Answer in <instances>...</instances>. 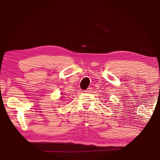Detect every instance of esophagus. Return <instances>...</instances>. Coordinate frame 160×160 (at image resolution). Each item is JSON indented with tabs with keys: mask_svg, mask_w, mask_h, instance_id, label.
Masks as SVG:
<instances>
[{
	"mask_svg": "<svg viewBox=\"0 0 160 160\" xmlns=\"http://www.w3.org/2000/svg\"><path fill=\"white\" fill-rule=\"evenodd\" d=\"M92 91H93V88H92V87H89V88L85 91V92H86V93H92Z\"/></svg>",
	"mask_w": 160,
	"mask_h": 160,
	"instance_id": "obj_1",
	"label": "esophagus"
}]
</instances>
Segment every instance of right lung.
<instances>
[{
    "label": "right lung",
    "mask_w": 160,
    "mask_h": 160,
    "mask_svg": "<svg viewBox=\"0 0 160 160\" xmlns=\"http://www.w3.org/2000/svg\"><path fill=\"white\" fill-rule=\"evenodd\" d=\"M61 99H62V98H63V96H61V98H60Z\"/></svg>",
    "instance_id": "right-lung-1"
}]
</instances>
